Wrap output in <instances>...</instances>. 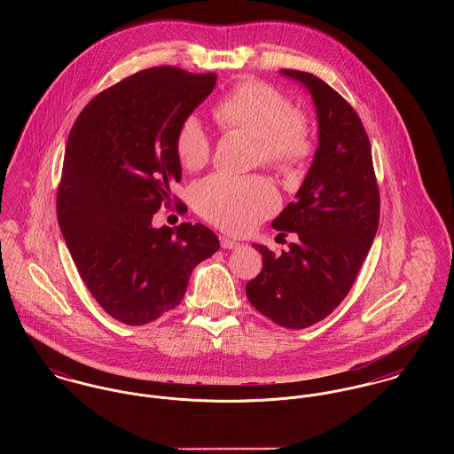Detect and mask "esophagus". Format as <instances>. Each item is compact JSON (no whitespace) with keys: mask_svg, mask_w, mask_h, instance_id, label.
Returning <instances> with one entry per match:
<instances>
[{"mask_svg":"<svg viewBox=\"0 0 454 454\" xmlns=\"http://www.w3.org/2000/svg\"><path fill=\"white\" fill-rule=\"evenodd\" d=\"M220 245H222V248H225V250H234V248H239V247H241L239 241L231 239V238H225V236H220Z\"/></svg>","mask_w":454,"mask_h":454,"instance_id":"1","label":"esophagus"}]
</instances>
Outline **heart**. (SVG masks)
I'll return each instance as SVG.
<instances>
[{
  "mask_svg": "<svg viewBox=\"0 0 454 454\" xmlns=\"http://www.w3.org/2000/svg\"><path fill=\"white\" fill-rule=\"evenodd\" d=\"M213 119L223 132H241L255 139L260 164L283 175L297 173L313 150L311 132L290 99L259 80H245L215 106ZM180 164L195 171L211 153V139L202 124L189 117L175 137ZM199 213L229 232H247L276 207V194L262 178L213 175L195 192Z\"/></svg>",
  "mask_w": 454,
  "mask_h": 454,
  "instance_id": "b5f03b06",
  "label": "heart"
}]
</instances>
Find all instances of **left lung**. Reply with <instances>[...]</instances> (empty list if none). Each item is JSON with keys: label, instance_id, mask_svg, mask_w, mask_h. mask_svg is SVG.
<instances>
[{"label": "left lung", "instance_id": "8db88e82", "mask_svg": "<svg viewBox=\"0 0 454 454\" xmlns=\"http://www.w3.org/2000/svg\"><path fill=\"white\" fill-rule=\"evenodd\" d=\"M309 94L318 121L311 168L272 227L297 241L274 255L254 245L262 270L247 285L250 304L285 328H308L348 295L380 223V191L367 132L356 112L318 76L281 69Z\"/></svg>", "mask_w": 454, "mask_h": 454}]
</instances>
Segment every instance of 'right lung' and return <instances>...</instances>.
I'll return each mask as SVG.
<instances>
[{
	"instance_id": "add662e5",
	"label": "right lung",
	"mask_w": 454,
	"mask_h": 454,
	"mask_svg": "<svg viewBox=\"0 0 454 454\" xmlns=\"http://www.w3.org/2000/svg\"><path fill=\"white\" fill-rule=\"evenodd\" d=\"M215 85V73L148 67L98 94L69 132L58 220L89 292L121 324L176 308L192 269L220 248L200 223L152 225L182 180L178 128Z\"/></svg>"
}]
</instances>
